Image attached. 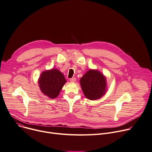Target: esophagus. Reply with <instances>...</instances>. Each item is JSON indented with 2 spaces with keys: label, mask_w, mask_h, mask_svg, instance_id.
<instances>
[{
  "label": "esophagus",
  "mask_w": 152,
  "mask_h": 152,
  "mask_svg": "<svg viewBox=\"0 0 152 152\" xmlns=\"http://www.w3.org/2000/svg\"><path fill=\"white\" fill-rule=\"evenodd\" d=\"M69 80L71 81V82H75V81H76V78H75V77H73V78H70V79H69Z\"/></svg>",
  "instance_id": "34e87169"
}]
</instances>
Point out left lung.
<instances>
[{
    "instance_id": "8db88e82",
    "label": "left lung",
    "mask_w": 152,
    "mask_h": 152,
    "mask_svg": "<svg viewBox=\"0 0 152 152\" xmlns=\"http://www.w3.org/2000/svg\"><path fill=\"white\" fill-rule=\"evenodd\" d=\"M85 96L89 100L100 99L106 92V79L99 71L89 70L80 79Z\"/></svg>"
}]
</instances>
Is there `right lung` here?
Wrapping results in <instances>:
<instances>
[{"mask_svg":"<svg viewBox=\"0 0 152 152\" xmlns=\"http://www.w3.org/2000/svg\"><path fill=\"white\" fill-rule=\"evenodd\" d=\"M66 82L63 74L55 69L43 72L38 81L42 92L51 99H55L59 95Z\"/></svg>","mask_w":152,"mask_h":152,"instance_id":"right-lung-1","label":"right lung"}]
</instances>
